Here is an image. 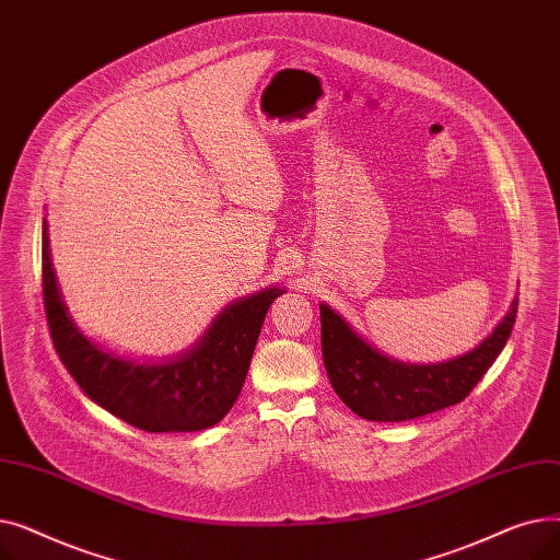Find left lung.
Wrapping results in <instances>:
<instances>
[{
  "mask_svg": "<svg viewBox=\"0 0 560 560\" xmlns=\"http://www.w3.org/2000/svg\"><path fill=\"white\" fill-rule=\"evenodd\" d=\"M517 298L492 334L467 354L433 365L393 361L365 342L327 304L322 317V359L336 395L372 422H404L463 401L488 372L513 331Z\"/></svg>",
  "mask_w": 560,
  "mask_h": 560,
  "instance_id": "left-lung-1",
  "label": "left lung"
}]
</instances>
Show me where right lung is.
I'll list each match as a JSON object with an SVG mask.
<instances>
[{"instance_id": "add662e5", "label": "right lung", "mask_w": 560, "mask_h": 560, "mask_svg": "<svg viewBox=\"0 0 560 560\" xmlns=\"http://www.w3.org/2000/svg\"><path fill=\"white\" fill-rule=\"evenodd\" d=\"M43 295L56 354L81 390L127 424L152 431H201L238 399L270 304L283 288H265L226 306L206 334L167 363H133L88 340L58 288L47 220L43 222Z\"/></svg>"}]
</instances>
